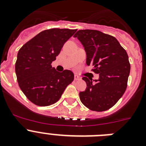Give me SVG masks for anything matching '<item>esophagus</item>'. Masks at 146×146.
<instances>
[{
    "instance_id": "esophagus-1",
    "label": "esophagus",
    "mask_w": 146,
    "mask_h": 146,
    "mask_svg": "<svg viewBox=\"0 0 146 146\" xmlns=\"http://www.w3.org/2000/svg\"><path fill=\"white\" fill-rule=\"evenodd\" d=\"M81 77H79L78 75H74V80H80Z\"/></svg>"
}]
</instances>
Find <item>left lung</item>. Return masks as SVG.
<instances>
[{
	"instance_id": "1",
	"label": "left lung",
	"mask_w": 146,
	"mask_h": 146,
	"mask_svg": "<svg viewBox=\"0 0 146 146\" xmlns=\"http://www.w3.org/2000/svg\"><path fill=\"white\" fill-rule=\"evenodd\" d=\"M86 52V64L94 66L98 80L82 77L87 88L80 99L88 109L96 112L111 108L123 96L127 86L130 64L126 50L116 38L96 30H80L74 34Z\"/></svg>"
}]
</instances>
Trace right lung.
<instances>
[{
    "label": "right lung",
    "mask_w": 146,
    "mask_h": 146,
    "mask_svg": "<svg viewBox=\"0 0 146 146\" xmlns=\"http://www.w3.org/2000/svg\"><path fill=\"white\" fill-rule=\"evenodd\" d=\"M77 30H45L20 49L15 64L17 82L26 97L38 106H49L59 100L74 80L70 70L58 72L51 64L65 42Z\"/></svg>",
    "instance_id": "add662e5"
}]
</instances>
